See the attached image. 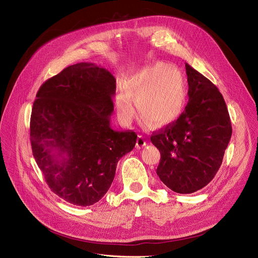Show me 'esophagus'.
<instances>
[{"label": "esophagus", "instance_id": "obj_1", "mask_svg": "<svg viewBox=\"0 0 258 258\" xmlns=\"http://www.w3.org/2000/svg\"><path fill=\"white\" fill-rule=\"evenodd\" d=\"M145 145H146L145 139L142 136H138V139H137V142H136V147L138 148V150H140V148L144 147Z\"/></svg>", "mask_w": 258, "mask_h": 258}]
</instances>
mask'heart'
Wrapping results in <instances>:
<instances>
[{
  "label": "heart",
  "instance_id": "b5f03b06",
  "mask_svg": "<svg viewBox=\"0 0 258 258\" xmlns=\"http://www.w3.org/2000/svg\"><path fill=\"white\" fill-rule=\"evenodd\" d=\"M134 101L139 115L153 127L169 125L182 114L186 102V87L182 74L167 64H148L118 88L116 108L119 117L130 122L136 115Z\"/></svg>",
  "mask_w": 258,
  "mask_h": 258
}]
</instances>
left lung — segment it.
I'll use <instances>...</instances> for the list:
<instances>
[{
	"label": "left lung",
	"instance_id": "1",
	"mask_svg": "<svg viewBox=\"0 0 258 258\" xmlns=\"http://www.w3.org/2000/svg\"><path fill=\"white\" fill-rule=\"evenodd\" d=\"M188 103L173 123L152 135L161 159L157 174L172 191L192 194L218 172L232 135L223 95L211 81L185 63Z\"/></svg>",
	"mask_w": 258,
	"mask_h": 258
}]
</instances>
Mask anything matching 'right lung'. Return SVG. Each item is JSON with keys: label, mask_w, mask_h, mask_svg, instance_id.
Returning a JSON list of instances; mask_svg holds the SVG:
<instances>
[{"label": "right lung", "mask_w": 258, "mask_h": 258, "mask_svg": "<svg viewBox=\"0 0 258 258\" xmlns=\"http://www.w3.org/2000/svg\"><path fill=\"white\" fill-rule=\"evenodd\" d=\"M116 79L91 62L69 66L39 88L30 119L32 153L51 190L90 206L110 189L137 135L111 126Z\"/></svg>", "instance_id": "1"}]
</instances>
